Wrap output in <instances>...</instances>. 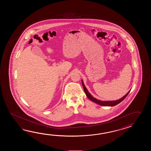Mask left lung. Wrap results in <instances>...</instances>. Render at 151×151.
I'll return each instance as SVG.
<instances>
[{
	"label": "left lung",
	"mask_w": 151,
	"mask_h": 151,
	"mask_svg": "<svg viewBox=\"0 0 151 151\" xmlns=\"http://www.w3.org/2000/svg\"><path fill=\"white\" fill-rule=\"evenodd\" d=\"M81 83L83 84V90L84 92L86 95L87 97L92 101H93L94 103H96L97 104L101 105V106H116L117 104H118L120 103H121L122 101H123L124 99L128 95V93H129L130 91H129L128 93L125 94L124 96H122V98H120V99L116 100H114V101H101L99 100L96 99V98H94L91 93L88 91V90H87L86 87L85 86L84 83H83V80H81Z\"/></svg>",
	"instance_id": "8db88e82"
}]
</instances>
